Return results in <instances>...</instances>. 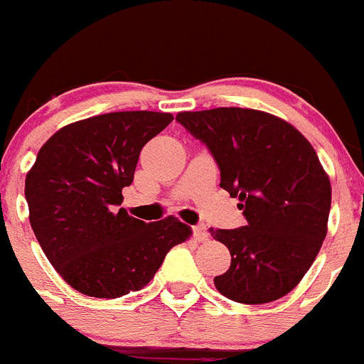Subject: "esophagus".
<instances>
[{"instance_id":"1","label":"esophagus","mask_w":364,"mask_h":364,"mask_svg":"<svg viewBox=\"0 0 364 364\" xmlns=\"http://www.w3.org/2000/svg\"><path fill=\"white\" fill-rule=\"evenodd\" d=\"M193 235L198 242H205V240H208V232L203 225L193 226Z\"/></svg>"}]
</instances>
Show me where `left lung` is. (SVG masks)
I'll return each mask as SVG.
<instances>
[{
	"instance_id": "8db88e82",
	"label": "left lung",
	"mask_w": 364,
	"mask_h": 364,
	"mask_svg": "<svg viewBox=\"0 0 364 364\" xmlns=\"http://www.w3.org/2000/svg\"><path fill=\"white\" fill-rule=\"evenodd\" d=\"M177 122L200 139L221 171V187L246 226L210 230L228 247L230 269L215 276L235 303L287 296L311 267L327 233L331 183L308 139L289 122L257 109L186 111Z\"/></svg>"
}]
</instances>
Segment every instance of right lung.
<instances>
[{
  "mask_svg": "<svg viewBox=\"0 0 364 364\" xmlns=\"http://www.w3.org/2000/svg\"><path fill=\"white\" fill-rule=\"evenodd\" d=\"M170 113L118 111L60 129L26 175L30 223L56 272L77 292L117 299L141 290L168 251L189 239L177 218L145 223L120 208L143 146Z\"/></svg>",
  "mask_w": 364,
  "mask_h": 364,
  "instance_id": "right-lung-1",
  "label": "right lung"
}]
</instances>
